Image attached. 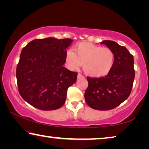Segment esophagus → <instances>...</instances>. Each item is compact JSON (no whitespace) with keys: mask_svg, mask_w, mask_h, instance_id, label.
Instances as JSON below:
<instances>
[{"mask_svg":"<svg viewBox=\"0 0 149 149\" xmlns=\"http://www.w3.org/2000/svg\"><path fill=\"white\" fill-rule=\"evenodd\" d=\"M81 78H84V77L83 76V75L81 74H79L77 75V79H81Z\"/></svg>","mask_w":149,"mask_h":149,"instance_id":"34e87169","label":"esophagus"}]
</instances>
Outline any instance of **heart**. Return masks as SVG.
I'll use <instances>...</instances> for the list:
<instances>
[{"instance_id": "1", "label": "heart", "mask_w": 149, "mask_h": 149, "mask_svg": "<svg viewBox=\"0 0 149 149\" xmlns=\"http://www.w3.org/2000/svg\"><path fill=\"white\" fill-rule=\"evenodd\" d=\"M74 52L68 50L65 62L70 70H77L83 65V69L91 77H102L112 70L115 62V53L108 47H102L89 42L75 45Z\"/></svg>"}]
</instances>
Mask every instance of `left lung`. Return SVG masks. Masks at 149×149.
<instances>
[{
  "mask_svg": "<svg viewBox=\"0 0 149 149\" xmlns=\"http://www.w3.org/2000/svg\"><path fill=\"white\" fill-rule=\"evenodd\" d=\"M100 43L114 52V65L105 77H87L89 85L85 99L93 109L109 110L119 106L130 95L135 78L134 60L128 50L117 42L105 40Z\"/></svg>",
  "mask_w": 149,
  "mask_h": 149,
  "instance_id": "1",
  "label": "left lung"
}]
</instances>
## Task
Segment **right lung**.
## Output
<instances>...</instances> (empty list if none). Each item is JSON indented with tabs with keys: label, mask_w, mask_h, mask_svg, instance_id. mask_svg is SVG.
<instances>
[{
	"label": "right lung",
	"mask_w": 149,
	"mask_h": 149,
	"mask_svg": "<svg viewBox=\"0 0 149 149\" xmlns=\"http://www.w3.org/2000/svg\"><path fill=\"white\" fill-rule=\"evenodd\" d=\"M72 42L70 39H37L22 49L16 78L25 101L42 110H56L64 104L67 90L77 75L63 66L65 49Z\"/></svg>",
	"instance_id": "right-lung-1"
}]
</instances>
